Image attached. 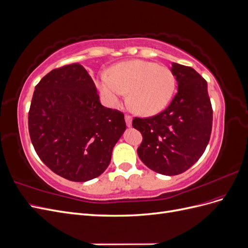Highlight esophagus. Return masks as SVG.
<instances>
[{"label":"esophagus","mask_w":248,"mask_h":248,"mask_svg":"<svg viewBox=\"0 0 248 248\" xmlns=\"http://www.w3.org/2000/svg\"><path fill=\"white\" fill-rule=\"evenodd\" d=\"M125 121H126V125L128 126V127H130L131 124H132V118H131V116L126 115L125 116Z\"/></svg>","instance_id":"obj_1"}]
</instances>
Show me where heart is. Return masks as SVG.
<instances>
[{
	"instance_id": "b5f03b06",
	"label": "heart",
	"mask_w": 248,
	"mask_h": 248,
	"mask_svg": "<svg viewBox=\"0 0 248 248\" xmlns=\"http://www.w3.org/2000/svg\"><path fill=\"white\" fill-rule=\"evenodd\" d=\"M97 85L109 106L118 107L124 94L128 93L130 108L138 115L149 117L168 106L176 79L168 67L133 60L112 66L109 77L101 76Z\"/></svg>"
}]
</instances>
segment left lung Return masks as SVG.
<instances>
[{"label": "left lung", "instance_id": "left-lung-1", "mask_svg": "<svg viewBox=\"0 0 248 248\" xmlns=\"http://www.w3.org/2000/svg\"><path fill=\"white\" fill-rule=\"evenodd\" d=\"M178 92L163 111L134 118L133 128L142 136L140 160L152 170L175 176L196 163L205 152L212 130L213 110L207 81L191 67L171 64Z\"/></svg>", "mask_w": 248, "mask_h": 248}]
</instances>
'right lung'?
Wrapping results in <instances>:
<instances>
[{
  "label": "right lung",
  "mask_w": 248,
  "mask_h": 248,
  "mask_svg": "<svg viewBox=\"0 0 248 248\" xmlns=\"http://www.w3.org/2000/svg\"><path fill=\"white\" fill-rule=\"evenodd\" d=\"M28 122L39 158L74 182L107 170L126 129L123 112L102 106L93 79L78 63L51 70L37 84Z\"/></svg>",
  "instance_id": "add662e5"
}]
</instances>
